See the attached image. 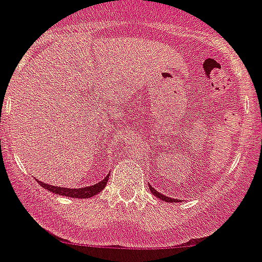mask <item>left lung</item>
Returning <instances> with one entry per match:
<instances>
[{
	"instance_id": "1",
	"label": "left lung",
	"mask_w": 262,
	"mask_h": 262,
	"mask_svg": "<svg viewBox=\"0 0 262 262\" xmlns=\"http://www.w3.org/2000/svg\"><path fill=\"white\" fill-rule=\"evenodd\" d=\"M149 188H150V191H151V194H154V196H157V198H159V199L165 200V202H169V203H175V202H178V200H179V199H174V198H169V196H166V195L161 194V192H158V191H157L156 188L151 187V186H150V185H149Z\"/></svg>"
}]
</instances>
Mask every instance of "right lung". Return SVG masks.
Listing matches in <instances>:
<instances>
[{
    "label": "right lung",
    "mask_w": 262,
    "mask_h": 262,
    "mask_svg": "<svg viewBox=\"0 0 262 262\" xmlns=\"http://www.w3.org/2000/svg\"><path fill=\"white\" fill-rule=\"evenodd\" d=\"M109 179V174L106 175L103 181H100L99 183L92 186H87V187H79V188H68V187H59V186H52L49 183H45V182L36 181L42 186L43 188L49 190L52 194L62 195V196H68V198H77V199H87V198L95 196L97 195L101 190H104L106 186V182Z\"/></svg>",
    "instance_id": "right-lung-1"
}]
</instances>
